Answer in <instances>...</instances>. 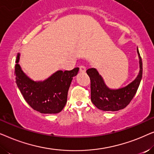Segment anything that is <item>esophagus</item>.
<instances>
[{
    "instance_id": "1",
    "label": "esophagus",
    "mask_w": 154,
    "mask_h": 154,
    "mask_svg": "<svg viewBox=\"0 0 154 154\" xmlns=\"http://www.w3.org/2000/svg\"><path fill=\"white\" fill-rule=\"evenodd\" d=\"M80 71L82 73H85L86 71V68L84 66H80Z\"/></svg>"
}]
</instances>
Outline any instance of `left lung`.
I'll return each mask as SVG.
<instances>
[{
    "label": "left lung",
    "instance_id": "left-lung-1",
    "mask_svg": "<svg viewBox=\"0 0 154 154\" xmlns=\"http://www.w3.org/2000/svg\"><path fill=\"white\" fill-rule=\"evenodd\" d=\"M140 71L135 79L125 87L111 89L106 85L102 75L94 68L88 69L86 72L91 81V101L97 108L102 111H116L125 108L135 95L142 78V61L138 48L137 49Z\"/></svg>",
    "mask_w": 154,
    "mask_h": 154
}]
</instances>
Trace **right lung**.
<instances>
[{
  "label": "right lung",
  "instance_id": "obj_1",
  "mask_svg": "<svg viewBox=\"0 0 154 154\" xmlns=\"http://www.w3.org/2000/svg\"><path fill=\"white\" fill-rule=\"evenodd\" d=\"M20 53L16 58V83L24 100L31 108L41 113H57L64 109L73 78L79 68L71 71H57L43 81H34L19 64Z\"/></svg>",
  "mask_w": 154,
  "mask_h": 154
}]
</instances>
